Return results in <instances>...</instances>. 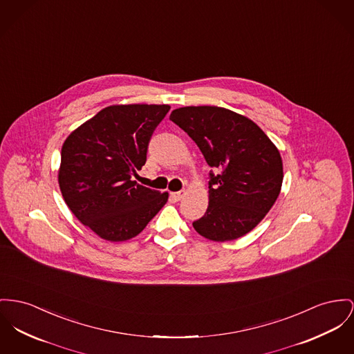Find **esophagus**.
<instances>
[{
  "label": "esophagus",
  "instance_id": "1",
  "mask_svg": "<svg viewBox=\"0 0 354 354\" xmlns=\"http://www.w3.org/2000/svg\"><path fill=\"white\" fill-rule=\"evenodd\" d=\"M185 194V190H180V192H171L170 193V197L174 200V201H180Z\"/></svg>",
  "mask_w": 354,
  "mask_h": 354
}]
</instances>
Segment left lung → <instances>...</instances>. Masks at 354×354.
<instances>
[{
    "label": "left lung",
    "mask_w": 354,
    "mask_h": 354,
    "mask_svg": "<svg viewBox=\"0 0 354 354\" xmlns=\"http://www.w3.org/2000/svg\"><path fill=\"white\" fill-rule=\"evenodd\" d=\"M170 120L196 142L209 171V205L193 221L213 241L252 231L277 201L283 181L281 154L251 119L214 106L181 107Z\"/></svg>",
    "instance_id": "1"
}]
</instances>
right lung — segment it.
<instances>
[{"label":"right lung","instance_id":"right-lung-1","mask_svg":"<svg viewBox=\"0 0 354 354\" xmlns=\"http://www.w3.org/2000/svg\"><path fill=\"white\" fill-rule=\"evenodd\" d=\"M167 104H120L99 111L68 136L62 149L59 185L77 220L102 239L141 234L167 201V193L131 180L146 162L153 131Z\"/></svg>","mask_w":354,"mask_h":354}]
</instances>
